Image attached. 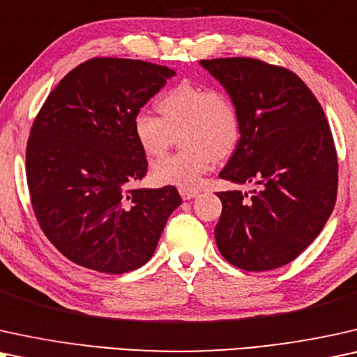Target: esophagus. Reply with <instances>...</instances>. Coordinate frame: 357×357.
<instances>
[{"label":"esophagus","instance_id":"esophagus-1","mask_svg":"<svg viewBox=\"0 0 357 357\" xmlns=\"http://www.w3.org/2000/svg\"><path fill=\"white\" fill-rule=\"evenodd\" d=\"M179 194L184 201H189V199H194L199 194L197 189H179Z\"/></svg>","mask_w":357,"mask_h":357}]
</instances>
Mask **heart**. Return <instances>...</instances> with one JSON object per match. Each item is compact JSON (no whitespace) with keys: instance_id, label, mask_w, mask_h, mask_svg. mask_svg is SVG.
<instances>
[{"instance_id":"b5f03b06","label":"heart","mask_w":357,"mask_h":357,"mask_svg":"<svg viewBox=\"0 0 357 357\" xmlns=\"http://www.w3.org/2000/svg\"><path fill=\"white\" fill-rule=\"evenodd\" d=\"M156 109L161 117L137 112L132 132L146 158L165 155L181 135L183 150L151 166V179L161 186L196 188L213 160L230 156L240 144V111L223 89L179 83L161 94Z\"/></svg>"}]
</instances>
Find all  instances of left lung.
<instances>
[{"instance_id": "obj_1", "label": "left lung", "mask_w": 357, "mask_h": 357, "mask_svg": "<svg viewBox=\"0 0 357 357\" xmlns=\"http://www.w3.org/2000/svg\"><path fill=\"white\" fill-rule=\"evenodd\" d=\"M234 98L241 139L220 171L250 192H217L222 215L215 243L245 271L281 268L296 259L325 227L338 191V158L325 112L291 70L261 60H201Z\"/></svg>"}]
</instances>
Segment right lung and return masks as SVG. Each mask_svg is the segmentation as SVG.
<instances>
[{"label":"right lung","instance_id":"1","mask_svg":"<svg viewBox=\"0 0 357 357\" xmlns=\"http://www.w3.org/2000/svg\"><path fill=\"white\" fill-rule=\"evenodd\" d=\"M174 75L150 61L91 59L61 79L37 114L26 150L32 208L73 263L107 274L140 268L183 202L174 186L134 188L149 163L132 121Z\"/></svg>","mask_w":357,"mask_h":357}]
</instances>
